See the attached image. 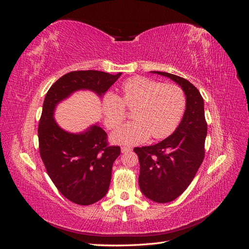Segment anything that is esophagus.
<instances>
[{"label": "esophagus", "mask_w": 249, "mask_h": 249, "mask_svg": "<svg viewBox=\"0 0 249 249\" xmlns=\"http://www.w3.org/2000/svg\"><path fill=\"white\" fill-rule=\"evenodd\" d=\"M132 147L130 146H123L122 147V153H127V152H131Z\"/></svg>", "instance_id": "obj_1"}]
</instances>
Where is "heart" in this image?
<instances>
[{
  "label": "heart",
  "instance_id": "1",
  "mask_svg": "<svg viewBox=\"0 0 249 249\" xmlns=\"http://www.w3.org/2000/svg\"><path fill=\"white\" fill-rule=\"evenodd\" d=\"M104 122L109 130H116L126 117L125 108L133 110L135 122L113 135L119 144H137L168 137L178 126L186 109L183 89L146 77H132L122 85V95L108 92L102 102Z\"/></svg>",
  "mask_w": 249,
  "mask_h": 249
}]
</instances>
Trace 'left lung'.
Wrapping results in <instances>:
<instances>
[{
  "mask_svg": "<svg viewBox=\"0 0 249 249\" xmlns=\"http://www.w3.org/2000/svg\"><path fill=\"white\" fill-rule=\"evenodd\" d=\"M156 73L178 83L186 94L184 116L173 134L155 145L134 148L140 164L141 192L150 200L165 203L178 198L196 175L205 158L208 124L196 87L176 74Z\"/></svg>",
  "mask_w": 249,
  "mask_h": 249,
  "instance_id": "obj_1",
  "label": "left lung"
}]
</instances>
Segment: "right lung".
I'll use <instances>...</instances> for the list:
<instances>
[{
  "instance_id": "add662e5",
  "label": "right lung",
  "mask_w": 249,
  "mask_h": 249,
  "mask_svg": "<svg viewBox=\"0 0 249 249\" xmlns=\"http://www.w3.org/2000/svg\"><path fill=\"white\" fill-rule=\"evenodd\" d=\"M122 73L74 71L51 86L38 124L39 154L49 177L65 198L81 206L102 199L108 192L112 166L120 147L109 145L107 133L92 125L81 134L63 131L54 120L56 105L80 89L104 94Z\"/></svg>"
}]
</instances>
